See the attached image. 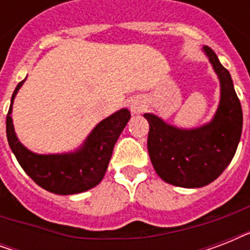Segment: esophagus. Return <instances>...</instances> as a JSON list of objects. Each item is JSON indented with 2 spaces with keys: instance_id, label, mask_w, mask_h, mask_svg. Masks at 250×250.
<instances>
[{
  "instance_id": "34e87169",
  "label": "esophagus",
  "mask_w": 250,
  "mask_h": 250,
  "mask_svg": "<svg viewBox=\"0 0 250 250\" xmlns=\"http://www.w3.org/2000/svg\"><path fill=\"white\" fill-rule=\"evenodd\" d=\"M129 107H131V111L133 114H140L145 109V102L141 98H133V100H131Z\"/></svg>"
}]
</instances>
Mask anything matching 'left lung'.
Wrapping results in <instances>:
<instances>
[{
  "mask_svg": "<svg viewBox=\"0 0 250 250\" xmlns=\"http://www.w3.org/2000/svg\"><path fill=\"white\" fill-rule=\"evenodd\" d=\"M221 83V101L210 123L183 129L154 114L149 122L148 152L162 180L183 188H200L219 176L232 161L243 129V110L227 68L209 46H204Z\"/></svg>",
  "mask_w": 250,
  "mask_h": 250,
  "instance_id": "8db88e82",
  "label": "left lung"
}]
</instances>
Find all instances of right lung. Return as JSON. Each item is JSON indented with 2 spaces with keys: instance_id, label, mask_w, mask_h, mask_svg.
Instances as JSON below:
<instances>
[{
  "instance_id": "obj_1",
  "label": "right lung",
  "mask_w": 250,
  "mask_h": 250,
  "mask_svg": "<svg viewBox=\"0 0 250 250\" xmlns=\"http://www.w3.org/2000/svg\"><path fill=\"white\" fill-rule=\"evenodd\" d=\"M24 80L14 90L6 117L7 141L21 168L37 186L57 194L80 193L97 186L107 170L114 145L129 121L131 113L121 109L100 122L75 152L36 154L18 140L11 118L14 98Z\"/></svg>"
}]
</instances>
